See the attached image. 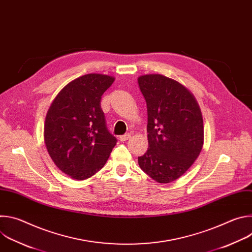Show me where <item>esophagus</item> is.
<instances>
[{
	"instance_id": "1",
	"label": "esophagus",
	"mask_w": 252,
	"mask_h": 252,
	"mask_svg": "<svg viewBox=\"0 0 252 252\" xmlns=\"http://www.w3.org/2000/svg\"><path fill=\"white\" fill-rule=\"evenodd\" d=\"M130 137H131V134H130V133H127V134H125V135H121V136H120V140L126 141V140L129 139Z\"/></svg>"
}]
</instances>
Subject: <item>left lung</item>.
<instances>
[{
  "label": "left lung",
  "instance_id": "8db88e82",
  "mask_svg": "<svg viewBox=\"0 0 252 252\" xmlns=\"http://www.w3.org/2000/svg\"><path fill=\"white\" fill-rule=\"evenodd\" d=\"M148 106L147 153L139 167L159 184L181 177L203 147V120L192 93L179 82L160 74L137 78Z\"/></svg>",
  "mask_w": 252,
  "mask_h": 252
}]
</instances>
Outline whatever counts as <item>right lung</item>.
Returning a JSON list of instances; mask_svg holds the SVG:
<instances>
[{"label": "right lung", "mask_w": 252, "mask_h": 252, "mask_svg": "<svg viewBox=\"0 0 252 252\" xmlns=\"http://www.w3.org/2000/svg\"><path fill=\"white\" fill-rule=\"evenodd\" d=\"M115 77L88 74L66 84L51 103L45 121L47 151L63 173L84 181L102 168L117 145L105 126L102 94Z\"/></svg>", "instance_id": "1"}]
</instances>
